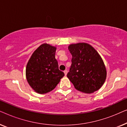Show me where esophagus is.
<instances>
[{
	"mask_svg": "<svg viewBox=\"0 0 127 127\" xmlns=\"http://www.w3.org/2000/svg\"><path fill=\"white\" fill-rule=\"evenodd\" d=\"M64 73H65V75L66 76V74H67V70H64Z\"/></svg>",
	"mask_w": 127,
	"mask_h": 127,
	"instance_id": "esophagus-1",
	"label": "esophagus"
}]
</instances>
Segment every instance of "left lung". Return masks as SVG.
Wrapping results in <instances>:
<instances>
[{
  "label": "left lung",
  "instance_id": "1",
  "mask_svg": "<svg viewBox=\"0 0 127 127\" xmlns=\"http://www.w3.org/2000/svg\"><path fill=\"white\" fill-rule=\"evenodd\" d=\"M68 49L72 58L67 77L74 88L87 94L98 90L105 83L106 70L98 52L84 43L70 44Z\"/></svg>",
  "mask_w": 127,
  "mask_h": 127
}]
</instances>
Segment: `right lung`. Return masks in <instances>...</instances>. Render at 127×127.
Instances as JSON below:
<instances>
[{"instance_id": "right-lung-1", "label": "right lung", "mask_w": 127, "mask_h": 127, "mask_svg": "<svg viewBox=\"0 0 127 127\" xmlns=\"http://www.w3.org/2000/svg\"><path fill=\"white\" fill-rule=\"evenodd\" d=\"M56 47L48 44L40 46L31 56L26 67V77L36 93L43 94L54 89L65 75L59 70L55 54Z\"/></svg>"}]
</instances>
